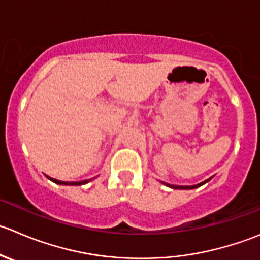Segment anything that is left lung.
Masks as SVG:
<instances>
[{"mask_svg":"<svg viewBox=\"0 0 260 260\" xmlns=\"http://www.w3.org/2000/svg\"><path fill=\"white\" fill-rule=\"evenodd\" d=\"M210 179H211V178L206 179V181L201 182V183H199V184H194V186H174V184H169V183H166V182H161V183H163L164 186H167V187H171V188H174V189H193V188H197V187H201L202 184H205V183H206V182H209Z\"/></svg>","mask_w":260,"mask_h":260,"instance_id":"left-lung-1","label":"left lung"}]
</instances>
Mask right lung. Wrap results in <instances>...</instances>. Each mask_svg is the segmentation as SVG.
Returning a JSON list of instances; mask_svg holds the SVG:
<instances>
[{
  "label": "right lung",
  "mask_w": 260,
  "mask_h": 260,
  "mask_svg": "<svg viewBox=\"0 0 260 260\" xmlns=\"http://www.w3.org/2000/svg\"><path fill=\"white\" fill-rule=\"evenodd\" d=\"M46 177H48L51 182H54V183L64 184V186H82V184H86V183H88L89 181H92V179H84V181H79V182H64V181H58V179H55V178H50L49 176H46Z\"/></svg>",
  "instance_id": "1"
}]
</instances>
